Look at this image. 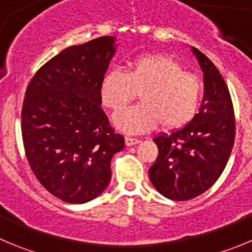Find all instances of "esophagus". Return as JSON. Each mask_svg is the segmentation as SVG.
Wrapping results in <instances>:
<instances>
[{
	"instance_id": "34e87169",
	"label": "esophagus",
	"mask_w": 252,
	"mask_h": 252,
	"mask_svg": "<svg viewBox=\"0 0 252 252\" xmlns=\"http://www.w3.org/2000/svg\"><path fill=\"white\" fill-rule=\"evenodd\" d=\"M139 142H140V140L137 139V138H131V137H126V147H131V145H135V144H138Z\"/></svg>"
}]
</instances>
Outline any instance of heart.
Here are the masks:
<instances>
[{"instance_id": "1", "label": "heart", "mask_w": 252, "mask_h": 252, "mask_svg": "<svg viewBox=\"0 0 252 252\" xmlns=\"http://www.w3.org/2000/svg\"><path fill=\"white\" fill-rule=\"evenodd\" d=\"M139 104L117 113L114 126L128 134H140L158 123L179 129L191 122L200 105L203 86L195 74L164 55H142L131 60L128 70L108 69L100 81L103 103L119 110L137 97Z\"/></svg>"}]
</instances>
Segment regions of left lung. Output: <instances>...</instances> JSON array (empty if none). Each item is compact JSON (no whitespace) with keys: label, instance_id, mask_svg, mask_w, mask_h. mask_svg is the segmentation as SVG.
Instances as JSON below:
<instances>
[{"label":"left lung","instance_id":"obj_1","mask_svg":"<svg viewBox=\"0 0 252 252\" xmlns=\"http://www.w3.org/2000/svg\"><path fill=\"white\" fill-rule=\"evenodd\" d=\"M204 74V97L190 123L154 138L158 158L149 179L170 200L194 199L211 188L226 166L235 140V117L224 78L213 62L191 47Z\"/></svg>","mask_w":252,"mask_h":252}]
</instances>
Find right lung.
<instances>
[{
	"label": "right lung",
	"instance_id": "right-lung-1",
	"mask_svg": "<svg viewBox=\"0 0 252 252\" xmlns=\"http://www.w3.org/2000/svg\"><path fill=\"white\" fill-rule=\"evenodd\" d=\"M115 49L113 36L68 47L39 68L26 91L21 128L28 164L65 203L102 194L113 155L124 149L123 135L100 107V81Z\"/></svg>",
	"mask_w": 252,
	"mask_h": 252
}]
</instances>
